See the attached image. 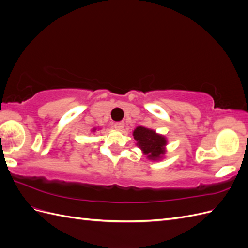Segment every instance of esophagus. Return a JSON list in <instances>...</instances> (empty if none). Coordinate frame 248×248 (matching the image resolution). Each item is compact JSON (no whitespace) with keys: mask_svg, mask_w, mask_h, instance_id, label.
Returning <instances> with one entry per match:
<instances>
[{"mask_svg":"<svg viewBox=\"0 0 248 248\" xmlns=\"http://www.w3.org/2000/svg\"><path fill=\"white\" fill-rule=\"evenodd\" d=\"M124 126H125V123H124V122H117V123H115V125H114V127H115V128H116L117 130H122V129L124 128Z\"/></svg>","mask_w":248,"mask_h":248,"instance_id":"34e87169","label":"esophagus"}]
</instances>
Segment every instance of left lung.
Segmentation results:
<instances>
[{
    "instance_id": "left-lung-1",
    "label": "left lung",
    "mask_w": 248,
    "mask_h": 248,
    "mask_svg": "<svg viewBox=\"0 0 248 248\" xmlns=\"http://www.w3.org/2000/svg\"><path fill=\"white\" fill-rule=\"evenodd\" d=\"M136 145L141 150L142 154L147 155V158L152 161H158L166 155L168 145L167 138L155 130L144 126H138L132 131Z\"/></svg>"
}]
</instances>
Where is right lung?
<instances>
[{
    "label": "right lung",
    "instance_id": "1",
    "mask_svg": "<svg viewBox=\"0 0 248 248\" xmlns=\"http://www.w3.org/2000/svg\"><path fill=\"white\" fill-rule=\"evenodd\" d=\"M96 130H97V128H96V127H95V128H93L91 131H92V132H95ZM98 130H99V129H98Z\"/></svg>",
    "mask_w": 248,
    "mask_h": 248
}]
</instances>
